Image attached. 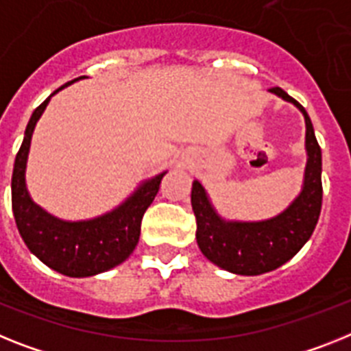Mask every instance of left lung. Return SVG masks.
<instances>
[{"instance_id":"left-lung-1","label":"left lung","mask_w":351,"mask_h":351,"mask_svg":"<svg viewBox=\"0 0 351 351\" xmlns=\"http://www.w3.org/2000/svg\"><path fill=\"white\" fill-rule=\"evenodd\" d=\"M269 93L293 103L305 117L307 164L302 191L289 207L262 221L225 219L217 214L199 180L193 182L191 205L196 216V241L212 264L235 275L255 276L280 267L303 248L316 228L323 199L321 148L307 110L280 87Z\"/></svg>"}]
</instances>
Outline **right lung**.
I'll use <instances>...</instances> for the list:
<instances>
[{
    "mask_svg": "<svg viewBox=\"0 0 351 351\" xmlns=\"http://www.w3.org/2000/svg\"><path fill=\"white\" fill-rule=\"evenodd\" d=\"M80 76L44 99L32 114L25 139L14 162L12 173V210L17 230L35 257L51 269L73 278L94 276L119 266L134 253L139 243L141 221L160 189L167 171L144 180L125 202L93 219L66 221L55 217L32 199L26 187V164L32 135L49 99L67 85L82 80Z\"/></svg>",
    "mask_w": 351,
    "mask_h": 351,
    "instance_id": "obj_1",
    "label": "right lung"
}]
</instances>
